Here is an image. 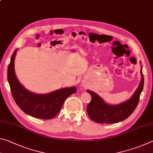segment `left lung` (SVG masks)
<instances>
[{
	"label": "left lung",
	"instance_id": "left-lung-1",
	"mask_svg": "<svg viewBox=\"0 0 153 153\" xmlns=\"http://www.w3.org/2000/svg\"><path fill=\"white\" fill-rule=\"evenodd\" d=\"M141 66V81L136 91L129 100L117 105H110L105 102L97 93L90 90L87 93L91 95V101L88 104V116L95 122L100 124H115L128 118L137 106L140 93L144 87V75Z\"/></svg>",
	"mask_w": 153,
	"mask_h": 153
}]
</instances>
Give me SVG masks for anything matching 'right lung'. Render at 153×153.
<instances>
[{"instance_id": "right-lung-1", "label": "right lung", "mask_w": 153, "mask_h": 153, "mask_svg": "<svg viewBox=\"0 0 153 153\" xmlns=\"http://www.w3.org/2000/svg\"><path fill=\"white\" fill-rule=\"evenodd\" d=\"M15 50L8 66L7 79L14 100L26 114L44 120L52 119L60 111L66 99L76 93L75 87H65L46 94H37L25 89L19 81L15 72Z\"/></svg>"}]
</instances>
